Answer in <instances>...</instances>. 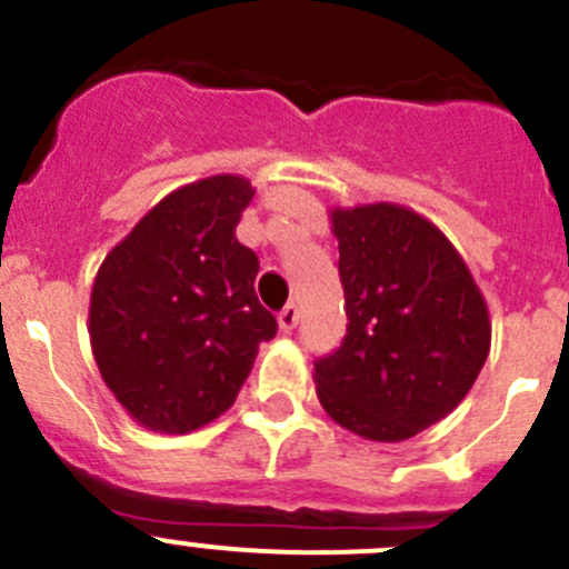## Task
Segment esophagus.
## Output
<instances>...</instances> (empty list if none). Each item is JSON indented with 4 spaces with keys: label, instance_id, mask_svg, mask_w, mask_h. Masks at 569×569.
I'll list each match as a JSON object with an SVG mask.
<instances>
[{
    "label": "esophagus",
    "instance_id": "esophagus-1",
    "mask_svg": "<svg viewBox=\"0 0 569 569\" xmlns=\"http://www.w3.org/2000/svg\"><path fill=\"white\" fill-rule=\"evenodd\" d=\"M297 322H300V306H297V302H289V306L278 313V325L280 330H295Z\"/></svg>",
    "mask_w": 569,
    "mask_h": 569
}]
</instances>
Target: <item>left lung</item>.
I'll return each mask as SVG.
<instances>
[{
  "label": "left lung",
  "instance_id": "1",
  "mask_svg": "<svg viewBox=\"0 0 569 569\" xmlns=\"http://www.w3.org/2000/svg\"><path fill=\"white\" fill-rule=\"evenodd\" d=\"M347 333L313 363L328 417L402 442L467 397L492 345L489 308L448 236L395 202L333 208Z\"/></svg>",
  "mask_w": 569,
  "mask_h": 569
}]
</instances>
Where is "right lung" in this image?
I'll return each instance as SVG.
<instances>
[{"instance_id": "1", "label": "right lung", "mask_w": 569, "mask_h": 569, "mask_svg": "<svg viewBox=\"0 0 569 569\" xmlns=\"http://www.w3.org/2000/svg\"><path fill=\"white\" fill-rule=\"evenodd\" d=\"M256 189L241 174L180 186L104 256L91 289L93 361L138 425L189 433L228 411L258 345V256L236 239Z\"/></svg>"}]
</instances>
